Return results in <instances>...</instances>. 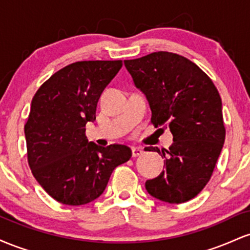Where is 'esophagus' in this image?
Segmentation results:
<instances>
[{
  "label": "esophagus",
  "mask_w": 250,
  "mask_h": 250,
  "mask_svg": "<svg viewBox=\"0 0 250 250\" xmlns=\"http://www.w3.org/2000/svg\"><path fill=\"white\" fill-rule=\"evenodd\" d=\"M142 153H143L142 148H140V147H133V148H131V154H133V157L140 156V155H142Z\"/></svg>",
  "instance_id": "1"
}]
</instances>
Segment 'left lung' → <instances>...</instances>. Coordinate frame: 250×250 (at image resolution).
Returning <instances> with one entry per match:
<instances>
[{"instance_id": "8db88e82", "label": "left lung", "mask_w": 250, "mask_h": 250, "mask_svg": "<svg viewBox=\"0 0 250 250\" xmlns=\"http://www.w3.org/2000/svg\"><path fill=\"white\" fill-rule=\"evenodd\" d=\"M137 88L147 97L155 127H169L174 143L157 151L166 170L146 182L155 199L183 203L194 199L210 180L226 129L216 87L202 69L186 57L168 51L125 60Z\"/></svg>"}]
</instances>
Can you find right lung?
<instances>
[{
  "label": "right lung",
  "mask_w": 250,
  "mask_h": 250,
  "mask_svg": "<svg viewBox=\"0 0 250 250\" xmlns=\"http://www.w3.org/2000/svg\"><path fill=\"white\" fill-rule=\"evenodd\" d=\"M122 61H80L56 71L33 97L24 125L28 163L41 187L57 202L82 206L104 191L127 146L89 142L85 125L96 120L102 91Z\"/></svg>",
  "instance_id": "add662e5"
}]
</instances>
